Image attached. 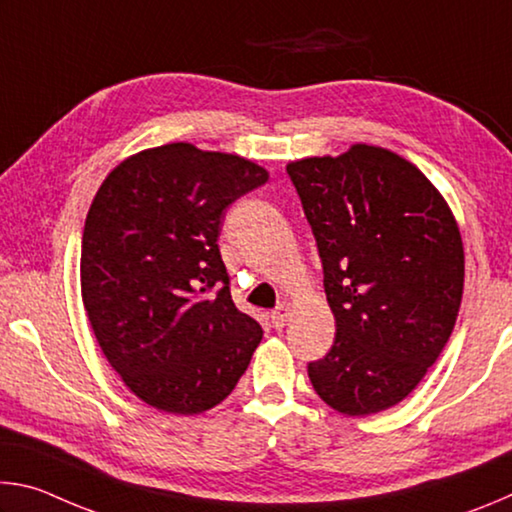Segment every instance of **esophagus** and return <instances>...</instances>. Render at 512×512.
<instances>
[{
	"mask_svg": "<svg viewBox=\"0 0 512 512\" xmlns=\"http://www.w3.org/2000/svg\"><path fill=\"white\" fill-rule=\"evenodd\" d=\"M289 316H291V305L289 302H282L280 307H277L273 314H271V323L275 329H282L284 325L289 323Z\"/></svg>",
	"mask_w": 512,
	"mask_h": 512,
	"instance_id": "obj_1",
	"label": "esophagus"
}]
</instances>
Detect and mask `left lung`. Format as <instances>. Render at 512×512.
<instances>
[{"label":"left lung","instance_id":"1","mask_svg":"<svg viewBox=\"0 0 512 512\" xmlns=\"http://www.w3.org/2000/svg\"><path fill=\"white\" fill-rule=\"evenodd\" d=\"M323 259L336 339L307 366L320 400L343 415L400 404L452 336L465 255L447 201L381 146L287 164Z\"/></svg>","mask_w":512,"mask_h":512}]
</instances>
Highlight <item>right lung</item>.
<instances>
[{
  "label": "right lung",
  "mask_w": 512,
  "mask_h": 512,
  "mask_svg": "<svg viewBox=\"0 0 512 512\" xmlns=\"http://www.w3.org/2000/svg\"><path fill=\"white\" fill-rule=\"evenodd\" d=\"M266 180L241 155L173 142L119 162L94 196L83 305L110 366L153 409L196 415L221 404L262 341L232 302L216 239L225 207Z\"/></svg>",
  "instance_id": "1"
}]
</instances>
